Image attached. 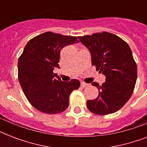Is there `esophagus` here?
<instances>
[{"instance_id":"esophagus-1","label":"esophagus","mask_w":147,"mask_h":147,"mask_svg":"<svg viewBox=\"0 0 147 147\" xmlns=\"http://www.w3.org/2000/svg\"><path fill=\"white\" fill-rule=\"evenodd\" d=\"M81 86L82 88H85L88 86V84L87 83H85V82H82L81 83Z\"/></svg>"}]
</instances>
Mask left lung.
Masks as SVG:
<instances>
[{"instance_id":"1","label":"left lung","mask_w":147,"mask_h":147,"mask_svg":"<svg viewBox=\"0 0 147 147\" xmlns=\"http://www.w3.org/2000/svg\"><path fill=\"white\" fill-rule=\"evenodd\" d=\"M89 49L92 64L106 76L101 85L92 84L98 89V96L87 101L90 111L107 115L120 110L127 102L134 90L137 78V63L129 45L108 32L78 36Z\"/></svg>"}]
</instances>
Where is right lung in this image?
<instances>
[{
	"label": "right lung",
	"instance_id": "right-lung-1",
	"mask_svg": "<svg viewBox=\"0 0 147 147\" xmlns=\"http://www.w3.org/2000/svg\"><path fill=\"white\" fill-rule=\"evenodd\" d=\"M78 38L46 32L30 40L18 59V79L29 102L46 114H59L69 107V95L80 87L79 81L62 82L55 78L63 47L78 42Z\"/></svg>",
	"mask_w": 147,
	"mask_h": 147
}]
</instances>
